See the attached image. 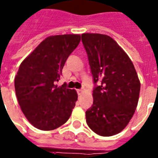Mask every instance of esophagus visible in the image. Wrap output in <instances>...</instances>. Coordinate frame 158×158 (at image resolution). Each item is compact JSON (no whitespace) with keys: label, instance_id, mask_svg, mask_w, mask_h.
<instances>
[{"label":"esophagus","instance_id":"esophagus-1","mask_svg":"<svg viewBox=\"0 0 158 158\" xmlns=\"http://www.w3.org/2000/svg\"><path fill=\"white\" fill-rule=\"evenodd\" d=\"M78 95H81L83 93V89H77Z\"/></svg>","mask_w":158,"mask_h":158}]
</instances>
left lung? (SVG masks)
<instances>
[{
  "label": "left lung",
  "mask_w": 158,
  "mask_h": 158,
  "mask_svg": "<svg viewBox=\"0 0 158 158\" xmlns=\"http://www.w3.org/2000/svg\"><path fill=\"white\" fill-rule=\"evenodd\" d=\"M81 40L95 83L93 104L85 112L86 123L100 136L118 134L136 109L140 81L133 62L117 42L107 35L84 33Z\"/></svg>",
  "instance_id": "obj_1"
}]
</instances>
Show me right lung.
Returning a JSON list of instances; mask_svg holds the SVG:
<instances>
[{"label": "right lung", "mask_w": 158, "mask_h": 158, "mask_svg": "<svg viewBox=\"0 0 158 158\" xmlns=\"http://www.w3.org/2000/svg\"><path fill=\"white\" fill-rule=\"evenodd\" d=\"M81 41L77 34L48 36L24 58L15 77L21 111L37 129L52 131L69 118L77 93L58 81L65 61Z\"/></svg>", "instance_id": "add662e5"}]
</instances>
